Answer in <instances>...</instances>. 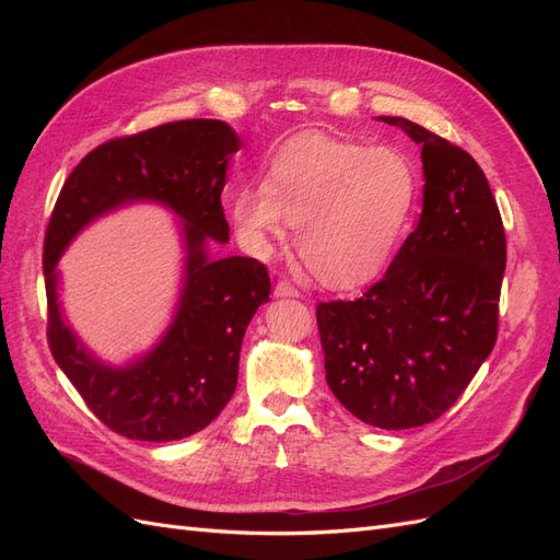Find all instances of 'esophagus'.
Returning <instances> with one entry per match:
<instances>
[{"mask_svg":"<svg viewBox=\"0 0 560 560\" xmlns=\"http://www.w3.org/2000/svg\"><path fill=\"white\" fill-rule=\"evenodd\" d=\"M273 294H276V296H292V299H296V296H299V290H296V287H294L290 280H278Z\"/></svg>","mask_w":560,"mask_h":560,"instance_id":"34e87169","label":"esophagus"}]
</instances>
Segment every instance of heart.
<instances>
[{
    "mask_svg": "<svg viewBox=\"0 0 560 560\" xmlns=\"http://www.w3.org/2000/svg\"><path fill=\"white\" fill-rule=\"evenodd\" d=\"M418 198V167L401 149L311 132L276 151L264 186L233 196L231 219L254 254H268L296 224V249L311 273L352 290L393 259Z\"/></svg>",
    "mask_w": 560,
    "mask_h": 560,
    "instance_id": "1",
    "label": "heart"
}]
</instances>
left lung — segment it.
Listing matches in <instances>:
<instances>
[{"label":"left lung","instance_id":"1","mask_svg":"<svg viewBox=\"0 0 560 560\" xmlns=\"http://www.w3.org/2000/svg\"><path fill=\"white\" fill-rule=\"evenodd\" d=\"M381 121L422 147V214L362 299L317 303V327L334 397L366 425L409 430L446 413L493 350L506 241L465 149L409 118Z\"/></svg>","mask_w":560,"mask_h":560}]
</instances>
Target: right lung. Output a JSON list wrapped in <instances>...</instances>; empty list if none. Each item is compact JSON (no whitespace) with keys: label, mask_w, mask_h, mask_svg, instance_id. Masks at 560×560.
I'll return each instance as SVG.
<instances>
[{"label":"right lung","mask_w":560,"mask_h":560,"mask_svg":"<svg viewBox=\"0 0 560 560\" xmlns=\"http://www.w3.org/2000/svg\"><path fill=\"white\" fill-rule=\"evenodd\" d=\"M238 149V135L217 118L163 124L95 147L56 200L44 243L48 348L89 409L116 434L177 442L208 428L233 397L245 329L270 294L264 264L249 257L214 261L208 252L210 241H229L222 191ZM138 199L161 201L183 219V294L162 341L140 361L109 368L63 322L55 266L81 228Z\"/></svg>","instance_id":"right-lung-1"}]
</instances>
